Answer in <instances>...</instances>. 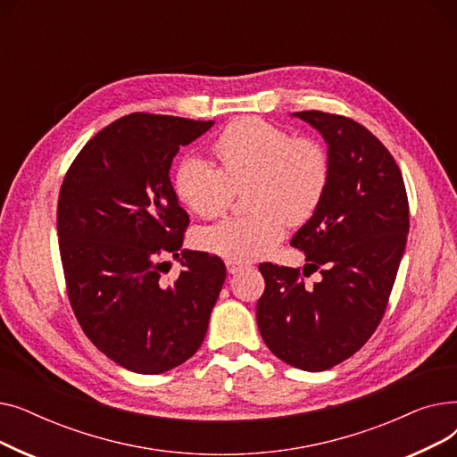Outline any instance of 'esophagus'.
Listing matches in <instances>:
<instances>
[{"mask_svg":"<svg viewBox=\"0 0 457 457\" xmlns=\"http://www.w3.org/2000/svg\"><path fill=\"white\" fill-rule=\"evenodd\" d=\"M226 267H228V272H229V274H238V272H243V270L248 269L246 262H243V261H233V259H228V261H226Z\"/></svg>","mask_w":457,"mask_h":457,"instance_id":"34e87169","label":"esophagus"}]
</instances>
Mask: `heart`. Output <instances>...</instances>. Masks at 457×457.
<instances>
[{
  "label": "heart",
  "instance_id": "heart-1",
  "mask_svg": "<svg viewBox=\"0 0 457 457\" xmlns=\"http://www.w3.org/2000/svg\"><path fill=\"white\" fill-rule=\"evenodd\" d=\"M220 170L202 157H185L174 172L178 200L202 219L220 214L235 190L248 187L246 216H231L196 231L195 245L212 255L246 261L265 255L287 228L319 209L329 179V159L319 142L248 116L214 140Z\"/></svg>",
  "mask_w": 457,
  "mask_h": 457
}]
</instances>
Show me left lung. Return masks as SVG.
Segmentation results:
<instances>
[{"label":"left lung","mask_w":457,"mask_h":457,"mask_svg":"<svg viewBox=\"0 0 457 457\" xmlns=\"http://www.w3.org/2000/svg\"><path fill=\"white\" fill-rule=\"evenodd\" d=\"M291 116L315 128L328 146L329 179L315 214L293 235L298 269L261 262L265 293L257 326L270 352L307 372L335 367L378 328L393 291L410 231V205L389 150L352 118L320 111Z\"/></svg>","instance_id":"8db88e82"}]
</instances>
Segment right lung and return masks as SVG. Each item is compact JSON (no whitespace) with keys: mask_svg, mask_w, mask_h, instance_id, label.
<instances>
[{"mask_svg":"<svg viewBox=\"0 0 457 457\" xmlns=\"http://www.w3.org/2000/svg\"><path fill=\"white\" fill-rule=\"evenodd\" d=\"M133 112L92 137L71 162L57 205L68 298L87 337L120 367L162 374L196 353L226 279L220 257L182 250L188 214L170 181L181 146L212 128ZM164 253L181 256L174 282Z\"/></svg>","mask_w":457,"mask_h":457,"instance_id":"1","label":"right lung"}]
</instances>
